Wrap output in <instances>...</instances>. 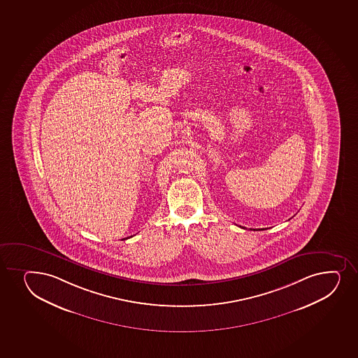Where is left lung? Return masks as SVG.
Wrapping results in <instances>:
<instances>
[{"label":"left lung","mask_w":358,"mask_h":358,"mask_svg":"<svg viewBox=\"0 0 358 358\" xmlns=\"http://www.w3.org/2000/svg\"><path fill=\"white\" fill-rule=\"evenodd\" d=\"M243 229H244V227H243ZM253 231H257V229H253Z\"/></svg>","instance_id":"left-lung-1"}]
</instances>
